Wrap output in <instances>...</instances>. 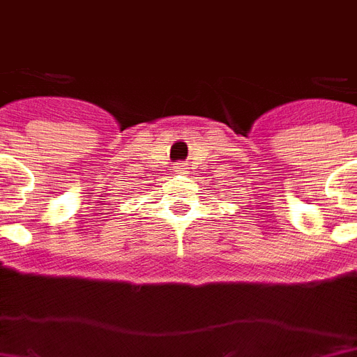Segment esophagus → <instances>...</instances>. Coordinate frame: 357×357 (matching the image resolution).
Segmentation results:
<instances>
[{
    "label": "esophagus",
    "instance_id": "34e87169",
    "mask_svg": "<svg viewBox=\"0 0 357 357\" xmlns=\"http://www.w3.org/2000/svg\"><path fill=\"white\" fill-rule=\"evenodd\" d=\"M176 168H178V170H176V172H179V170H181V167H176Z\"/></svg>",
    "mask_w": 357,
    "mask_h": 357
}]
</instances>
